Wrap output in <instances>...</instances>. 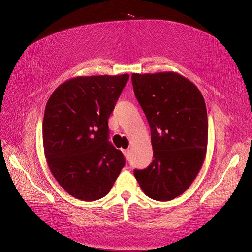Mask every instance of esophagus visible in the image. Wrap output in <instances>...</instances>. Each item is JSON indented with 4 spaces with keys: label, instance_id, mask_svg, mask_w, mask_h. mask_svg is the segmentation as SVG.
Segmentation results:
<instances>
[{
    "label": "esophagus",
    "instance_id": "34e87169",
    "mask_svg": "<svg viewBox=\"0 0 252 252\" xmlns=\"http://www.w3.org/2000/svg\"><path fill=\"white\" fill-rule=\"evenodd\" d=\"M122 151H123V154H124V156L126 157V158H128V156H129V149H123Z\"/></svg>",
    "mask_w": 252,
    "mask_h": 252
}]
</instances>
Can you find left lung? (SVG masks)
Wrapping results in <instances>:
<instances>
[{"label":"left lung","mask_w":252,"mask_h":252,"mask_svg":"<svg viewBox=\"0 0 252 252\" xmlns=\"http://www.w3.org/2000/svg\"><path fill=\"white\" fill-rule=\"evenodd\" d=\"M134 94L151 130L154 161L134 177L157 201L184 193L201 170L208 142L204 97L194 84L173 71L132 73Z\"/></svg>","instance_id":"obj_1"}]
</instances>
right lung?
<instances>
[{
    "mask_svg": "<svg viewBox=\"0 0 252 252\" xmlns=\"http://www.w3.org/2000/svg\"><path fill=\"white\" fill-rule=\"evenodd\" d=\"M129 74L82 75L53 91L45 107L43 146L60 186L82 201L109 192L125 165L108 141V119Z\"/></svg>",
    "mask_w": 252,
    "mask_h": 252,
    "instance_id": "1",
    "label": "right lung"
}]
</instances>
